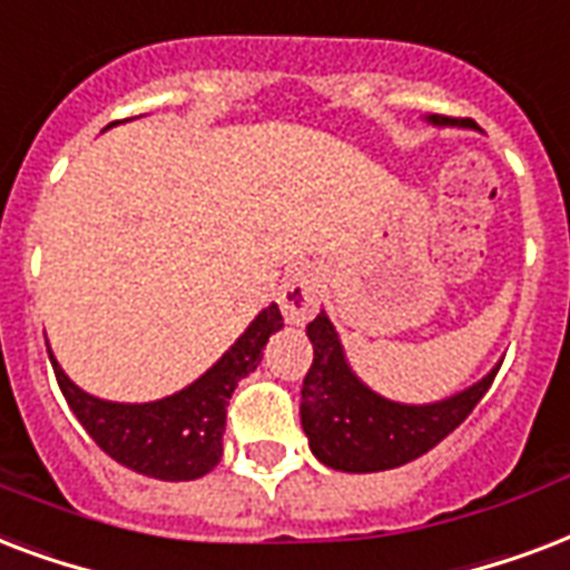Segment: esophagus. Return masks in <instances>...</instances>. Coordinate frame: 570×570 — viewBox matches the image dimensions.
Segmentation results:
<instances>
[{
	"mask_svg": "<svg viewBox=\"0 0 570 570\" xmlns=\"http://www.w3.org/2000/svg\"><path fill=\"white\" fill-rule=\"evenodd\" d=\"M321 276L312 264H297L285 276V285L279 291V308L288 324H306L317 312L321 303Z\"/></svg>",
	"mask_w": 570,
	"mask_h": 570,
	"instance_id": "34e87169",
	"label": "esophagus"
}]
</instances>
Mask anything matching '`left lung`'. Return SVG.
Listing matches in <instances>:
<instances>
[{"instance_id":"8db88e82","label":"left lung","mask_w":570,"mask_h":570,"mask_svg":"<svg viewBox=\"0 0 570 570\" xmlns=\"http://www.w3.org/2000/svg\"><path fill=\"white\" fill-rule=\"evenodd\" d=\"M431 121L440 127L470 125L445 116H431ZM306 335L315 356L299 392V422L312 454L342 473L395 470L431 452L473 413L500 372L493 368L470 390L436 404H399L381 399L351 372L338 333L324 312L306 326Z\"/></svg>"}]
</instances>
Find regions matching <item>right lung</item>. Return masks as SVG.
Returning a JSON list of instances; mask_svg holds the SVG:
<instances>
[{
	"instance_id": "add662e5",
	"label": "right lung",
	"mask_w": 570,
	"mask_h": 570,
	"mask_svg": "<svg viewBox=\"0 0 570 570\" xmlns=\"http://www.w3.org/2000/svg\"><path fill=\"white\" fill-rule=\"evenodd\" d=\"M282 324L285 321L279 306L271 303L246 326V333L225 351L214 368H207L187 390L148 404L95 399L61 372L50 347L47 354L65 401L91 440L112 461L160 482H189V479H202L219 464L228 399L237 390V383L258 368L267 338L282 330Z\"/></svg>"
}]
</instances>
